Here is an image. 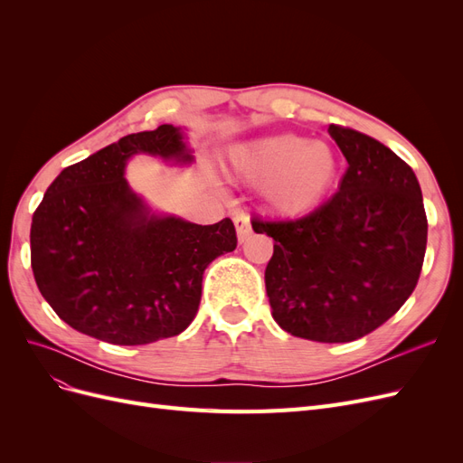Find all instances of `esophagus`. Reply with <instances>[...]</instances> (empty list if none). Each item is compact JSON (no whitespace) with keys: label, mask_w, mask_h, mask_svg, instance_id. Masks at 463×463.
Instances as JSON below:
<instances>
[{"label":"esophagus","mask_w":463,"mask_h":463,"mask_svg":"<svg viewBox=\"0 0 463 463\" xmlns=\"http://www.w3.org/2000/svg\"><path fill=\"white\" fill-rule=\"evenodd\" d=\"M233 223H235V230H237V240H240V243L247 241L249 235H250V218L247 213H235L233 216Z\"/></svg>","instance_id":"34e87169"}]
</instances>
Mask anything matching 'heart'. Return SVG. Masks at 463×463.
Masks as SVG:
<instances>
[{
  "label": "heart",
  "mask_w": 463,
  "mask_h": 463,
  "mask_svg": "<svg viewBox=\"0 0 463 463\" xmlns=\"http://www.w3.org/2000/svg\"><path fill=\"white\" fill-rule=\"evenodd\" d=\"M235 170L266 184V201L278 213L296 216L317 206L338 175L340 160L325 141L284 133L243 146L233 156Z\"/></svg>",
  "instance_id": "b5f03b06"
}]
</instances>
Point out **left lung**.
I'll return each instance as SVG.
<instances>
[{
  "label": "left lung",
  "mask_w": 463,
  "mask_h": 463,
  "mask_svg": "<svg viewBox=\"0 0 463 463\" xmlns=\"http://www.w3.org/2000/svg\"><path fill=\"white\" fill-rule=\"evenodd\" d=\"M347 160L340 187L313 213L253 218L276 241L264 284L272 317L298 338L345 344L400 311L427 249V214L411 167L376 138L332 123Z\"/></svg>",
  "instance_id": "obj_1"
}]
</instances>
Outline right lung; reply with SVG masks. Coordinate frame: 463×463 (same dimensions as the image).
Masks as SVG:
<instances>
[{
    "mask_svg": "<svg viewBox=\"0 0 463 463\" xmlns=\"http://www.w3.org/2000/svg\"><path fill=\"white\" fill-rule=\"evenodd\" d=\"M137 152L193 160L174 125L123 137L65 167L31 226L42 296L69 326L116 345L184 332L199 311L206 266L237 247L230 218L199 226L148 216L123 177Z\"/></svg>",
    "mask_w": 463,
    "mask_h": 463,
    "instance_id": "1",
    "label": "right lung"
}]
</instances>
